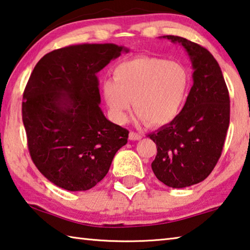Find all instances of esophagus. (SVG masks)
Listing matches in <instances>:
<instances>
[{
  "label": "esophagus",
  "mask_w": 250,
  "mask_h": 250,
  "mask_svg": "<svg viewBox=\"0 0 250 250\" xmlns=\"http://www.w3.org/2000/svg\"><path fill=\"white\" fill-rule=\"evenodd\" d=\"M143 135L139 134V133H135V132H130L129 133V139L130 141H139V139H142Z\"/></svg>",
  "instance_id": "34e87169"
}]
</instances>
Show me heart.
<instances>
[{
  "mask_svg": "<svg viewBox=\"0 0 250 250\" xmlns=\"http://www.w3.org/2000/svg\"><path fill=\"white\" fill-rule=\"evenodd\" d=\"M115 81L103 83L105 102L117 123L127 121L130 109L138 120L164 126L176 120L190 91V73L185 65L155 57H139L120 63Z\"/></svg>",
  "mask_w": 250,
  "mask_h": 250,
  "instance_id": "1",
  "label": "heart"
}]
</instances>
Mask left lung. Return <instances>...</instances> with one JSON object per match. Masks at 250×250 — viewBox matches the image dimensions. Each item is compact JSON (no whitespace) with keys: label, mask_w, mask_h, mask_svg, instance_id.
Returning a JSON list of instances; mask_svg holds the SVG:
<instances>
[{"label":"left lung","mask_w":250,"mask_h":250,"mask_svg":"<svg viewBox=\"0 0 250 250\" xmlns=\"http://www.w3.org/2000/svg\"><path fill=\"white\" fill-rule=\"evenodd\" d=\"M183 46L193 68V85L176 120L148 135L156 143L155 176L174 189L208 177L220 159L229 125V95L222 70L204 47L179 36H163Z\"/></svg>","instance_id":"left-lung-1"}]
</instances>
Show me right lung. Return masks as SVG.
<instances>
[{
    "label": "right lung",
    "instance_id": "add662e5",
    "mask_svg": "<svg viewBox=\"0 0 250 250\" xmlns=\"http://www.w3.org/2000/svg\"><path fill=\"white\" fill-rule=\"evenodd\" d=\"M129 49L115 43L60 48L35 65L21 104L29 154L42 176L68 191H86L108 172L128 130L100 107L96 74Z\"/></svg>",
    "mask_w": 250,
    "mask_h": 250
}]
</instances>
